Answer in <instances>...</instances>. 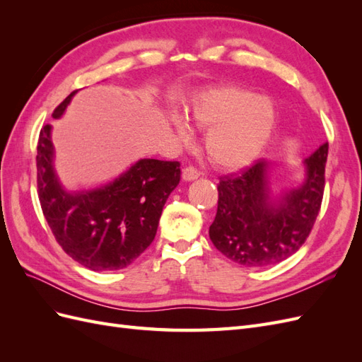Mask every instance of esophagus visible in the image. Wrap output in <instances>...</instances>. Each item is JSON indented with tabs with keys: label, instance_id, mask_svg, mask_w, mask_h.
I'll list each match as a JSON object with an SVG mask.
<instances>
[{
	"label": "esophagus",
	"instance_id": "esophagus-1",
	"mask_svg": "<svg viewBox=\"0 0 362 362\" xmlns=\"http://www.w3.org/2000/svg\"><path fill=\"white\" fill-rule=\"evenodd\" d=\"M199 177H201V172L193 166H189V168H185L182 170V180L184 181H193V180H198Z\"/></svg>",
	"mask_w": 362,
	"mask_h": 362
}]
</instances>
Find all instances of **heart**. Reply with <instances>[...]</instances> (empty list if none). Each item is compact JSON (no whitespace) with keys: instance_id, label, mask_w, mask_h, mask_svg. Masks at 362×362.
I'll use <instances>...</instances> for the list:
<instances>
[{"instance_id":"1","label":"heart","mask_w":362,"mask_h":362,"mask_svg":"<svg viewBox=\"0 0 362 362\" xmlns=\"http://www.w3.org/2000/svg\"><path fill=\"white\" fill-rule=\"evenodd\" d=\"M187 116L199 128H210L205 149L222 169H240L254 161L264 149L276 125V108L266 96L237 86L210 87L193 96ZM181 139L190 140L193 131L187 119L172 116Z\"/></svg>"}]
</instances>
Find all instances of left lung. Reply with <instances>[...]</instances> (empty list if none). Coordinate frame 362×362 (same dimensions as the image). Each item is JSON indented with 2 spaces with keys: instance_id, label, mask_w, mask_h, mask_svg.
I'll return each mask as SVG.
<instances>
[{
  "instance_id": "left-lung-1",
  "label": "left lung",
  "mask_w": 362,
  "mask_h": 362,
  "mask_svg": "<svg viewBox=\"0 0 362 362\" xmlns=\"http://www.w3.org/2000/svg\"><path fill=\"white\" fill-rule=\"evenodd\" d=\"M327 148L305 160L300 187L272 194V163L255 161L217 185L218 201L210 238L217 250L245 267H267L291 257L305 243L320 211Z\"/></svg>"
}]
</instances>
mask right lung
<instances>
[{
	"label": "right lung",
	"instance_id": "obj_1",
	"mask_svg": "<svg viewBox=\"0 0 362 362\" xmlns=\"http://www.w3.org/2000/svg\"><path fill=\"white\" fill-rule=\"evenodd\" d=\"M75 93L54 110V119ZM36 163L39 201L54 237L72 259L95 272L124 269L152 243L181 178L178 161L141 158L101 187L64 190L54 169L51 125L40 129Z\"/></svg>",
	"mask_w": 362,
	"mask_h": 362
}]
</instances>
